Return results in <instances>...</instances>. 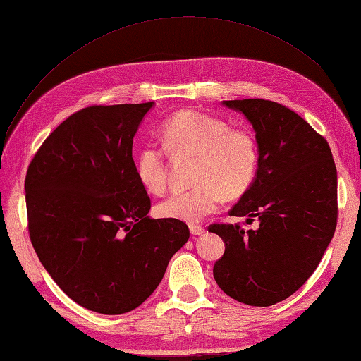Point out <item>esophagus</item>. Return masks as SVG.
I'll return each instance as SVG.
<instances>
[{
    "mask_svg": "<svg viewBox=\"0 0 361 361\" xmlns=\"http://www.w3.org/2000/svg\"><path fill=\"white\" fill-rule=\"evenodd\" d=\"M190 232L194 236H199V235L204 233V227L199 226V224H190Z\"/></svg>",
    "mask_w": 361,
    "mask_h": 361,
    "instance_id": "obj_1",
    "label": "esophagus"
}]
</instances>
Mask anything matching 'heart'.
<instances>
[{"label":"heart","mask_w":361,"mask_h":361,"mask_svg":"<svg viewBox=\"0 0 361 361\" xmlns=\"http://www.w3.org/2000/svg\"><path fill=\"white\" fill-rule=\"evenodd\" d=\"M161 140L173 157L195 159L192 182L197 185L157 204L155 212L164 220L200 223L218 209L223 197L236 199L253 183L257 145L244 128H232L223 118L204 113L182 110L162 123ZM166 150L146 145L137 155V178L152 194L166 190Z\"/></svg>","instance_id":"1"}]
</instances>
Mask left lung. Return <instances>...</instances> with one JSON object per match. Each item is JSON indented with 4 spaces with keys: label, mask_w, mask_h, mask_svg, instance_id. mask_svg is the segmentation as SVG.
I'll list each match as a JSON object with an SVG mask.
<instances>
[{
    "label": "left lung",
    "mask_w": 361,
    "mask_h": 361,
    "mask_svg": "<svg viewBox=\"0 0 361 361\" xmlns=\"http://www.w3.org/2000/svg\"><path fill=\"white\" fill-rule=\"evenodd\" d=\"M253 125L259 149L253 183L231 209L257 218L256 231L211 224L224 255L214 279L228 297L257 307L286 300L307 280L337 224V170L326 140L288 106L265 99L223 101Z\"/></svg>",
    "instance_id": "left-lung-1"
}]
</instances>
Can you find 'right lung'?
Wrapping results in <instances>:
<instances>
[{
  "instance_id": "add662e5",
  "label": "right lung",
  "mask_w": 361,
  "mask_h": 361,
  "mask_svg": "<svg viewBox=\"0 0 361 361\" xmlns=\"http://www.w3.org/2000/svg\"><path fill=\"white\" fill-rule=\"evenodd\" d=\"M154 102L93 105L43 141L25 176L28 232L42 265L82 307L137 309L187 244L179 220H154L133 143Z\"/></svg>"
}]
</instances>
